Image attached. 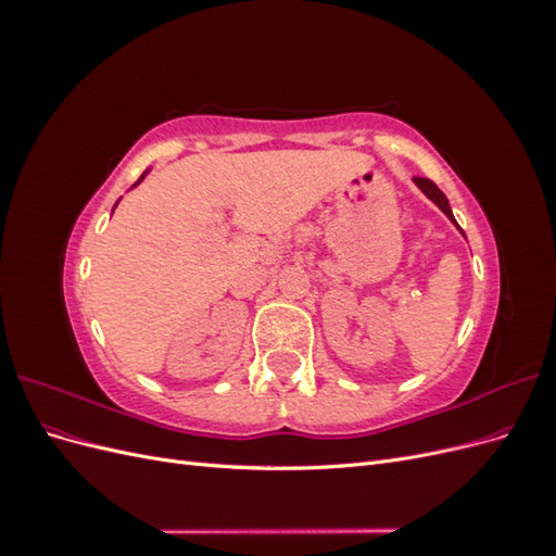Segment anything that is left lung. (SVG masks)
<instances>
[{"instance_id": "8db88e82", "label": "left lung", "mask_w": 556, "mask_h": 556, "mask_svg": "<svg viewBox=\"0 0 556 556\" xmlns=\"http://www.w3.org/2000/svg\"><path fill=\"white\" fill-rule=\"evenodd\" d=\"M415 180V185H417V188L419 190H422L431 201H433V204L435 206H439L447 217H450V220L454 223V225H457V220H454V215H452V208H450V201H447V197L439 190V188H435V182L433 180H429V178H413ZM459 227V225H457Z\"/></svg>"}]
</instances>
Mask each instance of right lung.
I'll return each mask as SVG.
<instances>
[{"instance_id": "add662e5", "label": "right lung", "mask_w": 556, "mask_h": 556, "mask_svg": "<svg viewBox=\"0 0 556 556\" xmlns=\"http://www.w3.org/2000/svg\"><path fill=\"white\" fill-rule=\"evenodd\" d=\"M146 174H148V172H146ZM146 174H143V176H141V178H139V180H137V185H139V182H141V180H143V178H146ZM115 206H117V201H115Z\"/></svg>"}]
</instances>
